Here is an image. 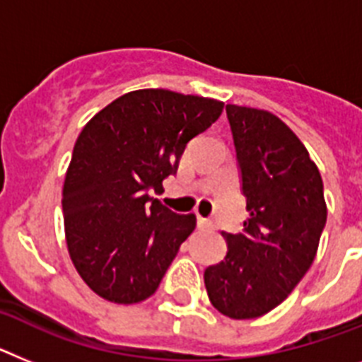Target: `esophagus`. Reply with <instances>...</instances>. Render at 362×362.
Segmentation results:
<instances>
[{
  "label": "esophagus",
  "instance_id": "34e87169",
  "mask_svg": "<svg viewBox=\"0 0 362 362\" xmlns=\"http://www.w3.org/2000/svg\"><path fill=\"white\" fill-rule=\"evenodd\" d=\"M197 222H199V228L200 229H211L213 228L211 220L204 218V216H199V218H197Z\"/></svg>",
  "mask_w": 362,
  "mask_h": 362
}]
</instances>
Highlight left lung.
Returning a JSON list of instances; mask_svg holds the SVG:
<instances>
[{"label":"left lung","instance_id":"8db88e82","mask_svg":"<svg viewBox=\"0 0 362 362\" xmlns=\"http://www.w3.org/2000/svg\"><path fill=\"white\" fill-rule=\"evenodd\" d=\"M226 112L250 216L242 233H222L228 253L204 272V282L222 315L255 319L279 306L306 275L328 209L319 168L279 116L231 103Z\"/></svg>","mask_w":362,"mask_h":362}]
</instances>
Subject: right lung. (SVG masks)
Here are the masks:
<instances>
[{
  "label": "right lung",
  "mask_w": 362,
  "mask_h": 362,
  "mask_svg": "<svg viewBox=\"0 0 362 362\" xmlns=\"http://www.w3.org/2000/svg\"><path fill=\"white\" fill-rule=\"evenodd\" d=\"M222 109L213 98L140 89L103 107L81 129L62 206L69 257L94 293L116 304L155 293L197 216L173 213L147 191L162 189L187 142Z\"/></svg>",
  "instance_id": "obj_1"
}]
</instances>
